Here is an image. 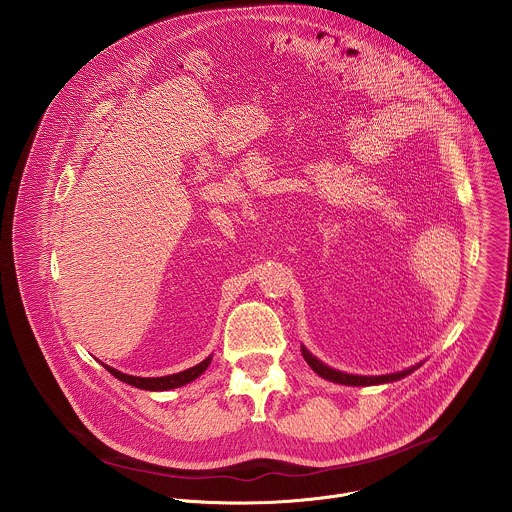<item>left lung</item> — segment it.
<instances>
[{
	"mask_svg": "<svg viewBox=\"0 0 512 512\" xmlns=\"http://www.w3.org/2000/svg\"><path fill=\"white\" fill-rule=\"evenodd\" d=\"M303 359L307 361V365L311 366L319 376L331 380V382H339V384H347V386H370V384H382V382H392V380H400L402 376L410 374V370L404 372H396V374H384V376H355V374H345L341 370H333L327 365H323L321 361H317L313 355L307 353V349H301Z\"/></svg>",
	"mask_w": 512,
	"mask_h": 512,
	"instance_id": "1",
	"label": "left lung"
}]
</instances>
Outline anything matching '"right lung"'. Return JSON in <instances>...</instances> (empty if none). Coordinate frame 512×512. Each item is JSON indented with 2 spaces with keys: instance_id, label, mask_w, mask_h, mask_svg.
I'll return each mask as SVG.
<instances>
[{
  "instance_id": "obj_1",
  "label": "right lung",
  "mask_w": 512,
  "mask_h": 512,
  "mask_svg": "<svg viewBox=\"0 0 512 512\" xmlns=\"http://www.w3.org/2000/svg\"><path fill=\"white\" fill-rule=\"evenodd\" d=\"M211 363V357L205 359L203 363H199L193 368H187L183 372H177V374H169V376H159V378H142V376H130V374H124L116 368H110L106 366V370L110 374H114L118 380L122 382H128L136 388H142V390H171V388H179L183 384H189L191 380H195L199 374H203V370H207V366Z\"/></svg>"
}]
</instances>
